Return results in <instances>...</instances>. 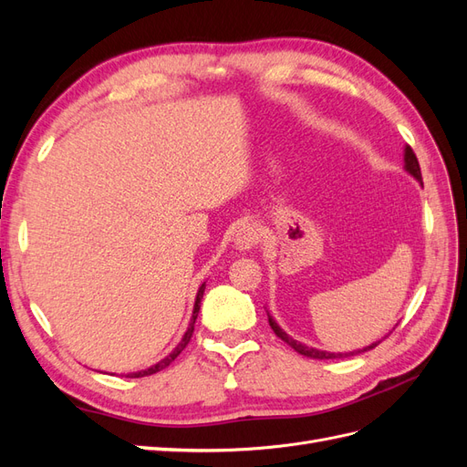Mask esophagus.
Listing matches in <instances>:
<instances>
[{"label": "esophagus", "instance_id": "1", "mask_svg": "<svg viewBox=\"0 0 467 467\" xmlns=\"http://www.w3.org/2000/svg\"><path fill=\"white\" fill-rule=\"evenodd\" d=\"M261 242V230L257 223H244L235 234V247L239 251H249Z\"/></svg>", "mask_w": 467, "mask_h": 467}]
</instances>
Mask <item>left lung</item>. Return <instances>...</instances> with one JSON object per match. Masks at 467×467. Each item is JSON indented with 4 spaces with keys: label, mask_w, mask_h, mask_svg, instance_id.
I'll use <instances>...</instances> for the list:
<instances>
[{
    "label": "left lung",
    "mask_w": 467,
    "mask_h": 467,
    "mask_svg": "<svg viewBox=\"0 0 467 467\" xmlns=\"http://www.w3.org/2000/svg\"><path fill=\"white\" fill-rule=\"evenodd\" d=\"M403 161H405V171L409 175H413L417 181H422L420 177V167H419V161H417V155L415 151L411 150V146H405V153H403ZM268 325H271L273 331L276 337H280L282 341H285L286 345H290L298 355H304L307 358H316V360H329V358H343V357H348V355H357V352H364V350H370L374 347H378V343H372L370 347H364L357 352H327V350H319V348H314V347H307V345H302L300 341H296V338H292L290 335H286L285 331H282L278 327V323L268 316Z\"/></svg>",
    "instance_id": "1"
}]
</instances>
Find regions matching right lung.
Here are the masks:
<instances>
[{
	"mask_svg": "<svg viewBox=\"0 0 467 467\" xmlns=\"http://www.w3.org/2000/svg\"><path fill=\"white\" fill-rule=\"evenodd\" d=\"M204 286H206V285H202V286L199 288V294H196V302H194V309H192V317H191V323H189V329H187V333H185V335H182L181 343H179L171 352H169V355H167L163 360H160L158 364L150 366V368H146V370L132 372V374H129L126 378H144V376H151V374H155V372H160V370L167 368V366L171 364V362L181 355L182 348H185V347L189 345L191 337H192V331H194V321H196V317H199V309H201V300H202V294H204Z\"/></svg>",
	"mask_w": 467,
	"mask_h": 467,
	"instance_id": "obj_1",
	"label": "right lung"
}]
</instances>
